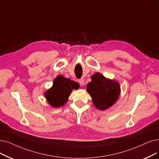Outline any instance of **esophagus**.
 Listing matches in <instances>:
<instances>
[{
    "label": "esophagus",
    "mask_w": 159,
    "mask_h": 159,
    "mask_svg": "<svg viewBox=\"0 0 159 159\" xmlns=\"http://www.w3.org/2000/svg\"><path fill=\"white\" fill-rule=\"evenodd\" d=\"M79 84L82 86H84L85 84V80L84 79H79Z\"/></svg>",
    "instance_id": "1"
}]
</instances>
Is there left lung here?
Returning <instances> with one entry per match:
<instances>
[{"label":"left lung","mask_w":159,"mask_h":159,"mask_svg":"<svg viewBox=\"0 0 159 159\" xmlns=\"http://www.w3.org/2000/svg\"><path fill=\"white\" fill-rule=\"evenodd\" d=\"M92 81L87 84L86 90L90 95L95 108L104 110L112 107L119 98L120 84L116 80L105 77L96 73L92 76Z\"/></svg>","instance_id":"8db88e82"}]
</instances>
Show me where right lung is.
<instances>
[{"mask_svg": "<svg viewBox=\"0 0 159 159\" xmlns=\"http://www.w3.org/2000/svg\"><path fill=\"white\" fill-rule=\"evenodd\" d=\"M79 84L62 75H59L53 80L52 86L45 92V98L54 108L64 106L73 89H78Z\"/></svg>", "mask_w": 159, "mask_h": 159, "instance_id": "add662e5", "label": "right lung"}]
</instances>
